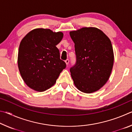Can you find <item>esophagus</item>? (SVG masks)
<instances>
[{
    "label": "esophagus",
    "mask_w": 132,
    "mask_h": 132,
    "mask_svg": "<svg viewBox=\"0 0 132 132\" xmlns=\"http://www.w3.org/2000/svg\"><path fill=\"white\" fill-rule=\"evenodd\" d=\"M65 63H66V65L68 66V64H69V59H67V60H66V61H65Z\"/></svg>",
    "instance_id": "esophagus-1"
}]
</instances>
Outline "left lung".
<instances>
[{
	"label": "left lung",
	"mask_w": 132,
	"mask_h": 132,
	"mask_svg": "<svg viewBox=\"0 0 132 132\" xmlns=\"http://www.w3.org/2000/svg\"><path fill=\"white\" fill-rule=\"evenodd\" d=\"M75 43L77 62L70 69L75 86L82 93L96 92L108 81L114 54L111 40L96 27H82L69 32Z\"/></svg>",
	"instance_id": "1"
}]
</instances>
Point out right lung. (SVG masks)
Segmentation results:
<instances>
[{
    "instance_id": "right-lung-1",
    "label": "right lung",
    "mask_w": 132,
    "mask_h": 132,
    "mask_svg": "<svg viewBox=\"0 0 132 132\" xmlns=\"http://www.w3.org/2000/svg\"><path fill=\"white\" fill-rule=\"evenodd\" d=\"M62 32L35 28L30 31L20 44L17 63L21 76L27 86L42 92L55 84L66 68L60 59L56 46L63 38Z\"/></svg>"
}]
</instances>
